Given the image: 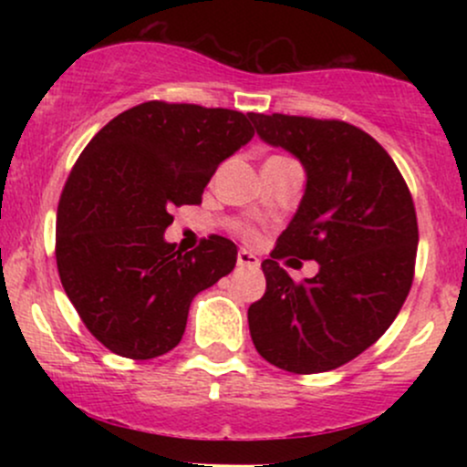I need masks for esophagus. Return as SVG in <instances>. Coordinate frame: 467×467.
Listing matches in <instances>:
<instances>
[{
    "mask_svg": "<svg viewBox=\"0 0 467 467\" xmlns=\"http://www.w3.org/2000/svg\"><path fill=\"white\" fill-rule=\"evenodd\" d=\"M237 265H241V267H259V256L252 254V252H248V250H239Z\"/></svg>",
    "mask_w": 467,
    "mask_h": 467,
    "instance_id": "obj_1",
    "label": "esophagus"
}]
</instances>
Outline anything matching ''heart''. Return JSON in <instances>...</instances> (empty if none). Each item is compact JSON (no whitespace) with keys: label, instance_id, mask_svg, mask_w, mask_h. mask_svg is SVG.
Segmentation results:
<instances>
[{"label":"heart","instance_id":"b5f03b06","mask_svg":"<svg viewBox=\"0 0 467 467\" xmlns=\"http://www.w3.org/2000/svg\"><path fill=\"white\" fill-rule=\"evenodd\" d=\"M241 234H244V237H248V239H254V233H252L250 228H241Z\"/></svg>","mask_w":467,"mask_h":467}]
</instances>
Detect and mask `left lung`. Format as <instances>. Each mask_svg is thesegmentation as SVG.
Wrapping results in <instances>:
<instances>
[{
  "mask_svg": "<svg viewBox=\"0 0 467 467\" xmlns=\"http://www.w3.org/2000/svg\"><path fill=\"white\" fill-rule=\"evenodd\" d=\"M265 142L294 153L305 195L261 267L265 294L248 309L250 336L289 373L342 367L389 329L415 276L417 215L384 147L345 120L252 114ZM319 261L314 279L291 281L277 261Z\"/></svg>",
  "mask_w": 467,
  "mask_h": 467,
  "instance_id": "left-lung-1",
  "label": "left lung"
}]
</instances>
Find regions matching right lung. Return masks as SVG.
<instances>
[{
  "label": "right lung",
  "instance_id": "right-lung-1",
  "mask_svg": "<svg viewBox=\"0 0 467 467\" xmlns=\"http://www.w3.org/2000/svg\"><path fill=\"white\" fill-rule=\"evenodd\" d=\"M252 114L149 100L118 114L69 171L57 211V267L83 325L130 360L182 340L191 301L237 264L211 234L182 254L166 244L175 206L202 203L217 166L252 140Z\"/></svg>",
  "mask_w": 467,
  "mask_h": 467
}]
</instances>
